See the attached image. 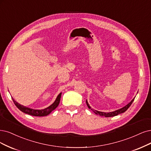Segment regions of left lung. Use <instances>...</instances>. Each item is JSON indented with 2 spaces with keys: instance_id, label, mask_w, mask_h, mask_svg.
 <instances>
[{
  "instance_id": "1",
  "label": "left lung",
  "mask_w": 151,
  "mask_h": 151,
  "mask_svg": "<svg viewBox=\"0 0 151 151\" xmlns=\"http://www.w3.org/2000/svg\"><path fill=\"white\" fill-rule=\"evenodd\" d=\"M134 98L132 99L131 100V101L130 103H128L126 106H124L123 108H122L119 109H118L116 111H113V112H109V113H104V112H101V111H96V110H93V109L91 108V107L90 106V105H89L87 100L86 101V104L88 106V107L89 109H91V110L93 111V112L95 113L96 114H98V115H99L101 116H104V117H106V118H108V117H113V116H117L119 114H121V113H124L125 111L129 108L130 106L131 105V104L132 103V102L134 101Z\"/></svg>"
}]
</instances>
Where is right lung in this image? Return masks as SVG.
<instances>
[{
  "label": "right lung",
  "mask_w": 151,
  "mask_h": 151,
  "mask_svg": "<svg viewBox=\"0 0 151 151\" xmlns=\"http://www.w3.org/2000/svg\"><path fill=\"white\" fill-rule=\"evenodd\" d=\"M61 93H60L58 96L56 98L55 101L54 103L50 106L47 107V108H45L43 109H31L29 108H27L24 106L23 105H21L17 102H16L15 100L12 98L13 101L19 109H20L22 112L28 114L29 115L32 116H45L48 115L50 113L52 112V111H53L55 109L57 108V107L58 106L60 101V98H61Z\"/></svg>",
  "instance_id": "right-lung-1"
}]
</instances>
